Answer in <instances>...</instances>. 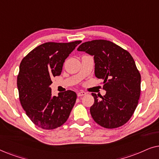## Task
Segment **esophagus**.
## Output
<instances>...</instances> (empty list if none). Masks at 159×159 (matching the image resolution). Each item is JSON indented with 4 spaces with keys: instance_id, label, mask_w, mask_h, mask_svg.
Masks as SVG:
<instances>
[{
    "instance_id": "obj_1",
    "label": "esophagus",
    "mask_w": 159,
    "mask_h": 159,
    "mask_svg": "<svg viewBox=\"0 0 159 159\" xmlns=\"http://www.w3.org/2000/svg\"><path fill=\"white\" fill-rule=\"evenodd\" d=\"M87 93L85 92H84V91H81V92H79L77 93V96L78 97H82V96H84V95H85Z\"/></svg>"
}]
</instances>
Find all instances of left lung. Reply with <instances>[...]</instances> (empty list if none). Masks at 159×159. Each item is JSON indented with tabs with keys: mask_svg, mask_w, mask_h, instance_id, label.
I'll return each mask as SVG.
<instances>
[{
	"mask_svg": "<svg viewBox=\"0 0 159 159\" xmlns=\"http://www.w3.org/2000/svg\"><path fill=\"white\" fill-rule=\"evenodd\" d=\"M79 51L94 56L95 75L103 80V96L92 93L93 119L101 127L114 129L127 122L135 111L140 95L141 76L127 51L105 40L82 43Z\"/></svg>",
	"mask_w": 159,
	"mask_h": 159,
	"instance_id": "1",
	"label": "left lung"
}]
</instances>
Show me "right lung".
Instances as JSON below:
<instances>
[{"label":"right lung","mask_w":159,"mask_h":159,"mask_svg":"<svg viewBox=\"0 0 159 159\" xmlns=\"http://www.w3.org/2000/svg\"><path fill=\"white\" fill-rule=\"evenodd\" d=\"M81 43H43L21 61L17 76L19 101L30 120L42 129L64 125L75 106V92L68 90L53 96L49 86L51 78L61 75L65 59Z\"/></svg>","instance_id":"obj_1"}]
</instances>
